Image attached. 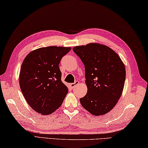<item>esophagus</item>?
I'll list each match as a JSON object with an SVG mask.
<instances>
[{
  "instance_id": "esophagus-1",
  "label": "esophagus",
  "mask_w": 148,
  "mask_h": 148,
  "mask_svg": "<svg viewBox=\"0 0 148 148\" xmlns=\"http://www.w3.org/2000/svg\"><path fill=\"white\" fill-rule=\"evenodd\" d=\"M78 81H75V82L70 84L71 88V89H73L75 86H77L78 85Z\"/></svg>"
}]
</instances>
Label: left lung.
Instances as JSON below:
<instances>
[{
    "instance_id": "1",
    "label": "left lung",
    "mask_w": 148,
    "mask_h": 148,
    "mask_svg": "<svg viewBox=\"0 0 148 148\" xmlns=\"http://www.w3.org/2000/svg\"><path fill=\"white\" fill-rule=\"evenodd\" d=\"M73 50L85 66L87 92L80 99L81 105L95 116L107 114L121 96L126 77L124 64L114 50L103 45L89 43Z\"/></svg>"
}]
</instances>
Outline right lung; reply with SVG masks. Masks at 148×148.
Here are the masks:
<instances>
[{
	"label": "right lung",
	"instance_id": "obj_1",
	"mask_svg": "<svg viewBox=\"0 0 148 148\" xmlns=\"http://www.w3.org/2000/svg\"><path fill=\"white\" fill-rule=\"evenodd\" d=\"M70 47L51 46L30 52L20 69L19 83L27 102L43 115L56 111L68 91L61 81L59 64Z\"/></svg>",
	"mask_w": 148,
	"mask_h": 148
}]
</instances>
